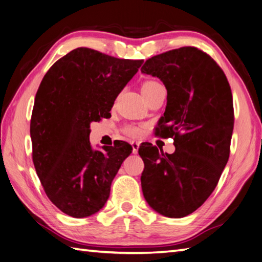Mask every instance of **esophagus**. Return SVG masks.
Here are the masks:
<instances>
[{"mask_svg": "<svg viewBox=\"0 0 262 262\" xmlns=\"http://www.w3.org/2000/svg\"><path fill=\"white\" fill-rule=\"evenodd\" d=\"M139 142H132V147H133V154H137L138 153V148H139Z\"/></svg>", "mask_w": 262, "mask_h": 262, "instance_id": "34e87169", "label": "esophagus"}]
</instances>
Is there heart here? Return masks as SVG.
<instances>
[{"label": "heart", "mask_w": 262, "mask_h": 262, "mask_svg": "<svg viewBox=\"0 0 262 262\" xmlns=\"http://www.w3.org/2000/svg\"><path fill=\"white\" fill-rule=\"evenodd\" d=\"M161 86H162V84L160 82L155 81V80H147V81H145L143 83L142 93H143V95H145L147 93H150V91H153L154 89L159 88ZM127 132H128V134H130L132 136H138V135H141L142 129L139 128V127H130V128H128V130H127Z\"/></svg>", "instance_id": "obj_1"}]
</instances>
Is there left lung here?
I'll return each instance as SVG.
<instances>
[{
  "instance_id": "obj_1",
  "label": "left lung",
  "mask_w": 262,
  "mask_h": 262,
  "mask_svg": "<svg viewBox=\"0 0 262 262\" xmlns=\"http://www.w3.org/2000/svg\"><path fill=\"white\" fill-rule=\"evenodd\" d=\"M141 71L167 90L156 133L175 146L173 154L151 144L139 147L144 198L157 213L183 217L211 195L228 163L234 124L230 84L214 60L194 47L151 57Z\"/></svg>"
}]
</instances>
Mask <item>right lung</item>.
Wrapping results in <instances>:
<instances>
[{
	"label": "right lung",
	"instance_id": "add662e5",
	"mask_svg": "<svg viewBox=\"0 0 262 262\" xmlns=\"http://www.w3.org/2000/svg\"><path fill=\"white\" fill-rule=\"evenodd\" d=\"M143 62L77 48L42 79L30 124L32 159L46 194L63 213L87 217L107 202L133 147L117 141L94 149L90 124L112 116L115 99Z\"/></svg>",
	"mask_w": 262,
	"mask_h": 262
}]
</instances>
